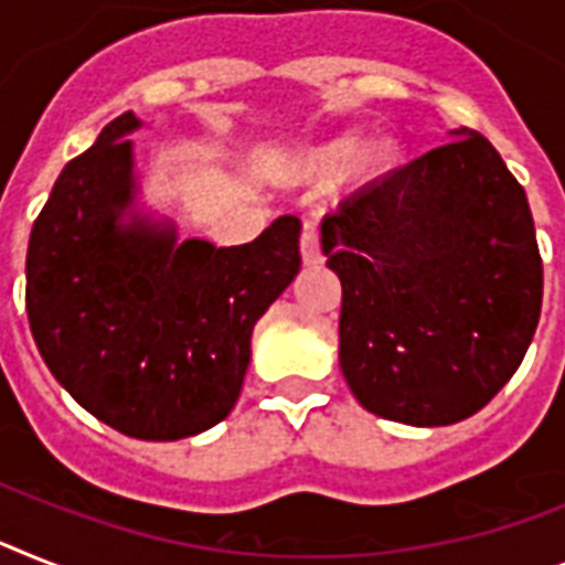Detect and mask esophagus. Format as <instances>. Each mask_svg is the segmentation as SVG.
I'll list each match as a JSON object with an SVG mask.
<instances>
[{"mask_svg": "<svg viewBox=\"0 0 565 565\" xmlns=\"http://www.w3.org/2000/svg\"><path fill=\"white\" fill-rule=\"evenodd\" d=\"M300 254H302V263L306 265H317L320 259H323V254H320V236H317L315 227H306V231H302Z\"/></svg>", "mask_w": 565, "mask_h": 565, "instance_id": "34e87169", "label": "esophagus"}]
</instances>
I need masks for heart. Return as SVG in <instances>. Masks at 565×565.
I'll return each instance as SVG.
<instances>
[{"instance_id": "1", "label": "heart", "mask_w": 565, "mask_h": 565, "mask_svg": "<svg viewBox=\"0 0 565 565\" xmlns=\"http://www.w3.org/2000/svg\"><path fill=\"white\" fill-rule=\"evenodd\" d=\"M404 143L390 132H381L358 147V132L329 135L323 141L300 147L282 164V179L291 184H315V181L334 179L340 170L361 188H375L381 181L393 179L404 164Z\"/></svg>"}]
</instances>
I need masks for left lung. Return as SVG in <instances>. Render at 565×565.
<instances>
[{
  "label": "left lung",
  "instance_id": "obj_1",
  "mask_svg": "<svg viewBox=\"0 0 565 565\" xmlns=\"http://www.w3.org/2000/svg\"><path fill=\"white\" fill-rule=\"evenodd\" d=\"M323 218L340 277V370L361 407L413 427L473 416L523 363L543 259L520 181L473 129Z\"/></svg>",
  "mask_w": 565,
  "mask_h": 565
}]
</instances>
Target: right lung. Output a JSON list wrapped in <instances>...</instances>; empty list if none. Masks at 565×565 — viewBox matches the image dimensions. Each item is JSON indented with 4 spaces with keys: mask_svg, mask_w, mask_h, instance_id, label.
Segmentation results:
<instances>
[{
    "mask_svg": "<svg viewBox=\"0 0 565 565\" xmlns=\"http://www.w3.org/2000/svg\"><path fill=\"white\" fill-rule=\"evenodd\" d=\"M132 111L65 164L36 216L25 309L42 361L83 409L124 436L175 441L239 398L256 320L300 271V218L248 245L175 239L132 210Z\"/></svg>",
    "mask_w": 565,
    "mask_h": 565,
    "instance_id": "add662e5",
    "label": "right lung"
}]
</instances>
